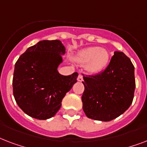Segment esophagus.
Returning <instances> with one entry per match:
<instances>
[{
	"mask_svg": "<svg viewBox=\"0 0 147 147\" xmlns=\"http://www.w3.org/2000/svg\"><path fill=\"white\" fill-rule=\"evenodd\" d=\"M77 79H78V82H82V81H83V76H82V74H79V75H78V78H77Z\"/></svg>",
	"mask_w": 147,
	"mask_h": 147,
	"instance_id": "obj_1",
	"label": "esophagus"
}]
</instances>
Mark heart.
I'll use <instances>...</instances> for the list:
<instances>
[{
    "label": "heart",
    "mask_w": 147,
    "mask_h": 147,
    "mask_svg": "<svg viewBox=\"0 0 147 147\" xmlns=\"http://www.w3.org/2000/svg\"><path fill=\"white\" fill-rule=\"evenodd\" d=\"M78 60L82 63H88V69L92 72L102 70L107 65L109 54L105 49L99 47H89L78 53Z\"/></svg>",
    "instance_id": "b5f03b06"
}]
</instances>
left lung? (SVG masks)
Masks as SVG:
<instances>
[{"label": "left lung", "mask_w": 147, "mask_h": 147, "mask_svg": "<svg viewBox=\"0 0 147 147\" xmlns=\"http://www.w3.org/2000/svg\"><path fill=\"white\" fill-rule=\"evenodd\" d=\"M83 75V110L88 118L110 121L124 113L134 96V66L122 52H115L106 69Z\"/></svg>", "instance_id": "obj_1"}]
</instances>
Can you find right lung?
<instances>
[{
  "label": "right lung",
  "instance_id": "1",
  "mask_svg": "<svg viewBox=\"0 0 147 147\" xmlns=\"http://www.w3.org/2000/svg\"><path fill=\"white\" fill-rule=\"evenodd\" d=\"M61 52L65 53L61 41L42 40L29 47L15 63L13 94L23 111L33 118L47 120L54 116L77 82V72L59 73Z\"/></svg>",
  "mask_w": 147,
  "mask_h": 147
}]
</instances>
